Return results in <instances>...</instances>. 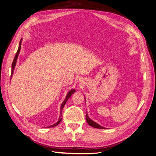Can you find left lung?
<instances>
[{
	"mask_svg": "<svg viewBox=\"0 0 156 156\" xmlns=\"http://www.w3.org/2000/svg\"><path fill=\"white\" fill-rule=\"evenodd\" d=\"M86 120H87V123H88V124H89L90 126H93V127H94V128H96V129H105L104 127H103V126H100L99 124L96 123V122H93V120L90 119L89 118V116H88L87 113L86 114Z\"/></svg>",
	"mask_w": 156,
	"mask_h": 156,
	"instance_id": "obj_1",
	"label": "left lung"
}]
</instances>
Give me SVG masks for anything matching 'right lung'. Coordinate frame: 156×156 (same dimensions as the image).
Wrapping results in <instances>:
<instances>
[{
	"label": "right lung",
	"instance_id": "add662e5",
	"mask_svg": "<svg viewBox=\"0 0 156 156\" xmlns=\"http://www.w3.org/2000/svg\"><path fill=\"white\" fill-rule=\"evenodd\" d=\"M21 41H22V39L20 40V41L19 46L18 50H17V51H16V55H15V58H14V60H13V63H12V67H11V77L12 76V74H13V71H14V69H15V65H16V60H17V58H18L19 54V53H20V48H21ZM75 92H76V90H75L74 89H71L70 91H69V92H68V93H67V96H66V99L64 100V101H63L62 102V105H61V107H60V115H61V116H62V109H63V107H64V105H65V104L66 103L67 101L68 100V99L69 98H70V97L71 96V95H72L74 93H75ZM61 116H60V118H59V120L58 121V122L55 123V124H53V125H51L50 126H49V127H53V126H56L57 125H58V124L60 123L61 120H62Z\"/></svg>",
	"mask_w": 156,
	"mask_h": 156
}]
</instances>
